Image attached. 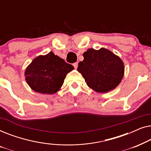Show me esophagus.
Returning a JSON list of instances; mask_svg holds the SVG:
<instances>
[{
    "label": "esophagus",
    "mask_w": 151,
    "mask_h": 151,
    "mask_svg": "<svg viewBox=\"0 0 151 151\" xmlns=\"http://www.w3.org/2000/svg\"><path fill=\"white\" fill-rule=\"evenodd\" d=\"M73 67H74V68H75V69H77L78 68V63H73Z\"/></svg>",
    "instance_id": "obj_1"
}]
</instances>
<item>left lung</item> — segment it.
I'll list each match as a JSON object with an SVG mask.
<instances>
[{
  "mask_svg": "<svg viewBox=\"0 0 151 151\" xmlns=\"http://www.w3.org/2000/svg\"><path fill=\"white\" fill-rule=\"evenodd\" d=\"M78 71L88 86L98 93H107L117 87L124 75V65L120 58L105 48L88 49Z\"/></svg>",
  "mask_w": 151,
  "mask_h": 151,
  "instance_id": "left-lung-1",
  "label": "left lung"
}]
</instances>
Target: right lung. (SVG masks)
Wrapping results in <instances>:
<instances>
[{
  "label": "right lung",
  "instance_id": "add662e5",
  "mask_svg": "<svg viewBox=\"0 0 151 151\" xmlns=\"http://www.w3.org/2000/svg\"><path fill=\"white\" fill-rule=\"evenodd\" d=\"M74 69L52 51L38 55L26 68L27 83L34 91L42 94H54L60 89L67 74Z\"/></svg>",
  "mask_w": 151,
  "mask_h": 151
}]
</instances>
